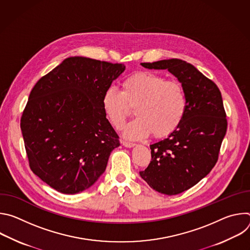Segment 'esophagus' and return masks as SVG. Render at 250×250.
Segmentation results:
<instances>
[{"mask_svg": "<svg viewBox=\"0 0 250 250\" xmlns=\"http://www.w3.org/2000/svg\"><path fill=\"white\" fill-rule=\"evenodd\" d=\"M122 144L125 147H127V148H130L132 146H134L135 145L133 144V142H129V141H125V140H122Z\"/></svg>", "mask_w": 250, "mask_h": 250, "instance_id": "34e87169", "label": "esophagus"}]
</instances>
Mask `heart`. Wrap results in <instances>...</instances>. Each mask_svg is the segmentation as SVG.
I'll return each mask as SVG.
<instances>
[{
    "label": "heart",
    "mask_w": 250,
    "mask_h": 250,
    "mask_svg": "<svg viewBox=\"0 0 250 250\" xmlns=\"http://www.w3.org/2000/svg\"><path fill=\"white\" fill-rule=\"evenodd\" d=\"M101 104L104 116L116 128L124 125L134 106L136 118L125 128V135L131 139L151 133L156 138L170 135L180 126L187 110L182 85L149 71L125 78L121 91L106 89Z\"/></svg>",
    "instance_id": "1"
}]
</instances>
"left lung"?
<instances>
[{"instance_id":"8db88e82","label":"left lung","mask_w":250,"mask_h":250,"mask_svg":"<svg viewBox=\"0 0 250 250\" xmlns=\"http://www.w3.org/2000/svg\"><path fill=\"white\" fill-rule=\"evenodd\" d=\"M168 70L185 91L187 110L180 126L150 146L151 161L139 175L153 190L180 194L206 177L218 161L228 123L218 86L192 64L177 58L140 63Z\"/></svg>"}]
</instances>
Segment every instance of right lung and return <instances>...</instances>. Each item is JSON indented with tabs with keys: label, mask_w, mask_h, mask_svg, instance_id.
<instances>
[{
	"label": "right lung",
	"mask_w": 250,
	"mask_h": 250,
	"mask_svg": "<svg viewBox=\"0 0 250 250\" xmlns=\"http://www.w3.org/2000/svg\"><path fill=\"white\" fill-rule=\"evenodd\" d=\"M125 70L124 64L68 57L31 90L21 120L29 166L57 192L89 189L120 146L101 102Z\"/></svg>",
	"instance_id": "1"
}]
</instances>
